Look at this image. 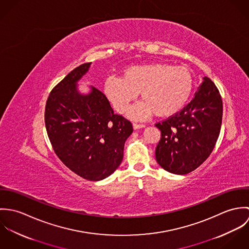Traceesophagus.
Instances as JSON below:
<instances>
[{
	"label": "esophagus",
	"instance_id": "34e87169",
	"mask_svg": "<svg viewBox=\"0 0 249 249\" xmlns=\"http://www.w3.org/2000/svg\"><path fill=\"white\" fill-rule=\"evenodd\" d=\"M144 126H145L144 124H133L134 129H140V128H143Z\"/></svg>",
	"mask_w": 249,
	"mask_h": 249
}]
</instances>
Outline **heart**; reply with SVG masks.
<instances>
[{"label":"heart","mask_w":249,"mask_h":249,"mask_svg":"<svg viewBox=\"0 0 249 249\" xmlns=\"http://www.w3.org/2000/svg\"><path fill=\"white\" fill-rule=\"evenodd\" d=\"M193 88L189 69L166 63L131 66L122 71V77L110 75L104 81V93L118 113H124L140 93L143 102L129 112L136 120L152 113L160 118L176 115L189 101Z\"/></svg>","instance_id":"heart-1"}]
</instances>
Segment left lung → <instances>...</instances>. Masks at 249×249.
Returning <instances> with one entry per match:
<instances>
[{
	"mask_svg": "<svg viewBox=\"0 0 249 249\" xmlns=\"http://www.w3.org/2000/svg\"><path fill=\"white\" fill-rule=\"evenodd\" d=\"M221 121L220 94L213 81L204 76L190 104L155 124L161 131L155 149L157 163L175 175L195 171L213 151Z\"/></svg>",
	"mask_w": 249,
	"mask_h": 249,
	"instance_id": "obj_1",
	"label": "left lung"
}]
</instances>
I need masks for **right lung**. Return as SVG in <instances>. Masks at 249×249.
I'll return each mask as SVG.
<instances>
[{
	"label": "right lung",
	"instance_id": "obj_1",
	"mask_svg": "<svg viewBox=\"0 0 249 249\" xmlns=\"http://www.w3.org/2000/svg\"><path fill=\"white\" fill-rule=\"evenodd\" d=\"M91 62L69 72L50 93L45 124L53 148L63 164L80 178L100 181L121 165L131 123L115 114L107 97L91 86L81 94L77 81Z\"/></svg>",
	"mask_w": 249,
	"mask_h": 249
}]
</instances>
